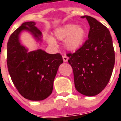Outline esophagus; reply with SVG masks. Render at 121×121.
<instances>
[{
    "mask_svg": "<svg viewBox=\"0 0 121 121\" xmlns=\"http://www.w3.org/2000/svg\"><path fill=\"white\" fill-rule=\"evenodd\" d=\"M63 60L65 62H66L68 60V58L66 56H63Z\"/></svg>",
    "mask_w": 121,
    "mask_h": 121,
    "instance_id": "esophagus-1",
    "label": "esophagus"
}]
</instances>
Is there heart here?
<instances>
[{"instance_id":"heart-1","label":"heart","mask_w":121,"mask_h":121,"mask_svg":"<svg viewBox=\"0 0 121 121\" xmlns=\"http://www.w3.org/2000/svg\"><path fill=\"white\" fill-rule=\"evenodd\" d=\"M54 35L59 40H64V46L67 50L75 51L83 45L86 36L84 27L75 24H67L58 27L54 31ZM48 41L51 45H56V41L48 37Z\"/></svg>"}]
</instances>
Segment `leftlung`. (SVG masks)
Masks as SVG:
<instances>
[{
    "mask_svg": "<svg viewBox=\"0 0 121 121\" xmlns=\"http://www.w3.org/2000/svg\"><path fill=\"white\" fill-rule=\"evenodd\" d=\"M88 39L73 53H69L68 63L73 71L75 88L86 96H94L107 86L112 73L115 53L112 39L105 26L89 16Z\"/></svg>",
    "mask_w": 121,
    "mask_h": 121,
    "instance_id": "obj_1",
    "label": "left lung"
}]
</instances>
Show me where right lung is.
I'll return each instance as SVG.
<instances>
[{"instance_id":"obj_1","label":"right lung","mask_w":121,"mask_h":121,"mask_svg":"<svg viewBox=\"0 0 121 121\" xmlns=\"http://www.w3.org/2000/svg\"><path fill=\"white\" fill-rule=\"evenodd\" d=\"M34 22L22 24L10 35L7 43V65L12 82L22 97L30 100H43L53 91V81L63 63L60 53L48 54L41 49L27 52L20 44L23 30L30 31L39 40L41 32Z\"/></svg>"}]
</instances>
